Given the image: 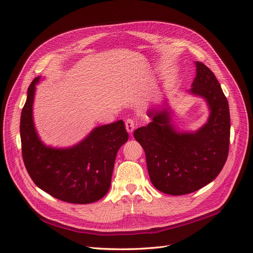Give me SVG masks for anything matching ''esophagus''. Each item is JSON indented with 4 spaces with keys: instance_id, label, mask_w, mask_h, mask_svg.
Masks as SVG:
<instances>
[{
    "instance_id": "obj_1",
    "label": "esophagus",
    "mask_w": 253,
    "mask_h": 253,
    "mask_svg": "<svg viewBox=\"0 0 253 253\" xmlns=\"http://www.w3.org/2000/svg\"><path fill=\"white\" fill-rule=\"evenodd\" d=\"M126 128L129 134H132L135 129V121L132 119H127L126 121Z\"/></svg>"
}]
</instances>
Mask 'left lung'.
Here are the masks:
<instances>
[{
    "instance_id": "left-lung-1",
    "label": "left lung",
    "mask_w": 253,
    "mask_h": 253,
    "mask_svg": "<svg viewBox=\"0 0 253 253\" xmlns=\"http://www.w3.org/2000/svg\"><path fill=\"white\" fill-rule=\"evenodd\" d=\"M196 76L188 93L201 97L209 109L206 124L183 131L174 124V114L165 100L147 115L148 126L135 129L134 137L145 153L150 179L157 190L183 195L208 185L223 169L230 140V113L227 98L214 74L195 61Z\"/></svg>"
}]
</instances>
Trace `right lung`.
<instances>
[{"label":"right lung","instance_id":"right-lung-1","mask_svg":"<svg viewBox=\"0 0 253 253\" xmlns=\"http://www.w3.org/2000/svg\"><path fill=\"white\" fill-rule=\"evenodd\" d=\"M37 77L27 90L21 113L20 135L26 170L36 185L60 201L90 204L102 198L111 187L117 152L128 139L122 120L94 127L72 147L45 144L34 121Z\"/></svg>","mask_w":253,"mask_h":253}]
</instances>
